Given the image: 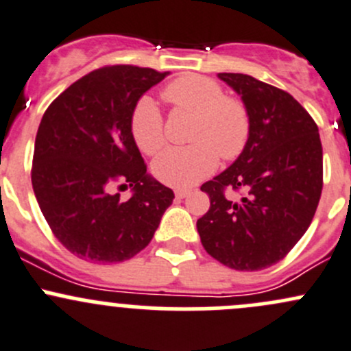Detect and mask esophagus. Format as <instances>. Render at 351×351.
Here are the masks:
<instances>
[{"instance_id": "obj_1", "label": "esophagus", "mask_w": 351, "mask_h": 351, "mask_svg": "<svg viewBox=\"0 0 351 351\" xmlns=\"http://www.w3.org/2000/svg\"><path fill=\"white\" fill-rule=\"evenodd\" d=\"M189 190H183V189H178V190H176V192H175V195H176V198H185L186 195H189Z\"/></svg>"}]
</instances>
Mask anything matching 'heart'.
I'll use <instances>...</instances> for the list:
<instances>
[{
    "mask_svg": "<svg viewBox=\"0 0 351 351\" xmlns=\"http://www.w3.org/2000/svg\"><path fill=\"white\" fill-rule=\"evenodd\" d=\"M162 98L176 110L195 117L190 147H171L153 162L156 178L173 189H190L215 171L219 156L234 159L250 139V113L238 98L224 97V90L210 77L185 74L162 90ZM132 137L139 149L156 154L166 143L162 117L151 98L137 101L132 113Z\"/></svg>",
    "mask_w": 351,
    "mask_h": 351,
    "instance_id": "obj_1",
    "label": "heart"
}]
</instances>
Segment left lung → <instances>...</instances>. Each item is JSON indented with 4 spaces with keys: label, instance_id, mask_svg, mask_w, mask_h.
Segmentation results:
<instances>
[{
    "label": "left lung",
    "instance_id": "8db88e82",
    "mask_svg": "<svg viewBox=\"0 0 351 351\" xmlns=\"http://www.w3.org/2000/svg\"><path fill=\"white\" fill-rule=\"evenodd\" d=\"M219 77L250 113V139L226 171L202 185L210 208L197 221L205 251L234 270L284 260L313 222L323 190V146L306 108L284 90L239 73ZM246 188L239 202L223 190Z\"/></svg>",
    "mask_w": 351,
    "mask_h": 351
}]
</instances>
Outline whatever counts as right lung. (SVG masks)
I'll list each match as a JSON object with an SVG mask.
<instances>
[{
	"label": "right lung",
	"mask_w": 351,
	"mask_h": 351,
	"mask_svg": "<svg viewBox=\"0 0 351 351\" xmlns=\"http://www.w3.org/2000/svg\"><path fill=\"white\" fill-rule=\"evenodd\" d=\"M169 73L107 66L45 110L35 137L32 186L56 238L76 256L117 263L149 244L175 193L147 175L132 137L139 98ZM113 184L133 186L123 202Z\"/></svg>",
	"instance_id": "obj_1"
}]
</instances>
